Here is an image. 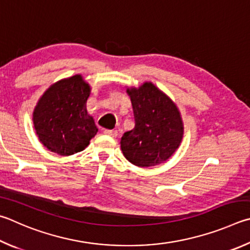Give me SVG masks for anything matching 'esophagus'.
Masks as SVG:
<instances>
[{
  "label": "esophagus",
  "mask_w": 250,
  "mask_h": 250,
  "mask_svg": "<svg viewBox=\"0 0 250 250\" xmlns=\"http://www.w3.org/2000/svg\"><path fill=\"white\" fill-rule=\"evenodd\" d=\"M104 134L105 135H108V136H112V137H116L118 135V132L115 129H105L104 130Z\"/></svg>",
  "instance_id": "34e87169"
}]
</instances>
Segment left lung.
<instances>
[{"mask_svg":"<svg viewBox=\"0 0 250 250\" xmlns=\"http://www.w3.org/2000/svg\"><path fill=\"white\" fill-rule=\"evenodd\" d=\"M133 105L135 127L124 133L121 148L125 158L138 167L164 163L180 146L183 124L179 109L150 82L127 89Z\"/></svg>","mask_w":250,"mask_h":250,"instance_id":"8db88e82","label":"left lung"}]
</instances>
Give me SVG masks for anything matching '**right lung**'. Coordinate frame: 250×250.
Segmentation results:
<instances>
[{
    "label": "right lung",
    "instance_id": "add662e5",
    "mask_svg": "<svg viewBox=\"0 0 250 250\" xmlns=\"http://www.w3.org/2000/svg\"><path fill=\"white\" fill-rule=\"evenodd\" d=\"M90 86L80 74L55 83L38 101L33 121L39 141L61 156L82 151L98 133L86 112Z\"/></svg>",
    "mask_w": 250,
    "mask_h": 250
}]
</instances>
